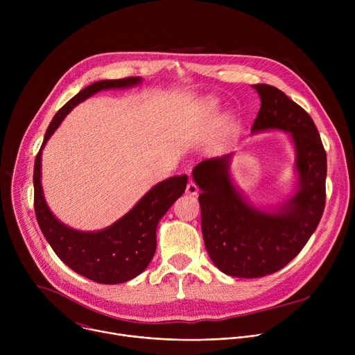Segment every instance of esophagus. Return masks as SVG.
I'll return each mask as SVG.
<instances>
[{"label": "esophagus", "mask_w": 355, "mask_h": 355, "mask_svg": "<svg viewBox=\"0 0 355 355\" xmlns=\"http://www.w3.org/2000/svg\"><path fill=\"white\" fill-rule=\"evenodd\" d=\"M187 193H189V195H196L198 192H199V188H198V185L193 182V181H189L188 184H187Z\"/></svg>", "instance_id": "1"}]
</instances>
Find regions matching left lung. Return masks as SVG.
<instances>
[{"instance_id":"obj_1","label":"left lung","mask_w":355,"mask_h":355,"mask_svg":"<svg viewBox=\"0 0 355 355\" xmlns=\"http://www.w3.org/2000/svg\"><path fill=\"white\" fill-rule=\"evenodd\" d=\"M261 107L251 133L284 130L295 146L297 191L285 204L261 211L232 181L230 155L200 162L192 170L200 188V226L214 264L226 275L260 278L284 268L316 230L326 204L327 159L309 114L281 89L256 84Z\"/></svg>"}]
</instances>
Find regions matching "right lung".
I'll use <instances>...</instances> for the list:
<instances>
[{"label": "right lung", "instance_id": "add662e5", "mask_svg": "<svg viewBox=\"0 0 355 355\" xmlns=\"http://www.w3.org/2000/svg\"><path fill=\"white\" fill-rule=\"evenodd\" d=\"M141 83L140 77L96 81L58 111L50 122L35 160V214L39 227L58 257L77 274L98 284H121L141 274L153 259L160 219L184 193L188 177H170L151 188L119 220L96 232H80L58 220L49 209L42 189V150L66 115L83 101L103 89L128 88Z\"/></svg>", "mask_w": 355, "mask_h": 355}]
</instances>
